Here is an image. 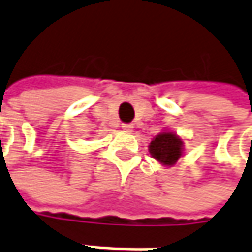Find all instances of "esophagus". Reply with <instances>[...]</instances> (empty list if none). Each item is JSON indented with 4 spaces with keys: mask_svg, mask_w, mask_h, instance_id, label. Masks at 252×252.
Listing matches in <instances>:
<instances>
[{
    "mask_svg": "<svg viewBox=\"0 0 252 252\" xmlns=\"http://www.w3.org/2000/svg\"><path fill=\"white\" fill-rule=\"evenodd\" d=\"M121 128H123L124 132H132V128H134V126H132V124H123Z\"/></svg>",
    "mask_w": 252,
    "mask_h": 252,
    "instance_id": "1",
    "label": "esophagus"
}]
</instances>
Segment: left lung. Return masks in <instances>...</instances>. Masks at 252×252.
Instances as JSON below:
<instances>
[{"mask_svg":"<svg viewBox=\"0 0 252 252\" xmlns=\"http://www.w3.org/2000/svg\"><path fill=\"white\" fill-rule=\"evenodd\" d=\"M149 153L164 167H173L184 156V141L176 132L163 129L149 143Z\"/></svg>","mask_w":252,"mask_h":252,"instance_id":"8db88e82","label":"left lung"}]
</instances>
